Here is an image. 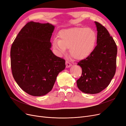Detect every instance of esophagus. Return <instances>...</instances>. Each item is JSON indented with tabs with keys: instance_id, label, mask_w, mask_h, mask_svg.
I'll list each match as a JSON object with an SVG mask.
<instances>
[{
	"instance_id": "34e87169",
	"label": "esophagus",
	"mask_w": 126,
	"mask_h": 126,
	"mask_svg": "<svg viewBox=\"0 0 126 126\" xmlns=\"http://www.w3.org/2000/svg\"><path fill=\"white\" fill-rule=\"evenodd\" d=\"M66 68H69L71 66V64L68 62H66Z\"/></svg>"
}]
</instances>
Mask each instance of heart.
Wrapping results in <instances>:
<instances>
[{"mask_svg":"<svg viewBox=\"0 0 126 126\" xmlns=\"http://www.w3.org/2000/svg\"><path fill=\"white\" fill-rule=\"evenodd\" d=\"M97 38L96 32L90 28H72L61 30L59 39L53 40L52 46L60 56L65 54L67 48H69V54L72 57L82 60L94 51Z\"/></svg>","mask_w":126,"mask_h":126,"instance_id":"obj_1","label":"heart"}]
</instances>
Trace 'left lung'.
Returning a JSON list of instances; mask_svg holds the SVG:
<instances>
[{"label": "left lung", "mask_w": 126, "mask_h": 126, "mask_svg": "<svg viewBox=\"0 0 126 126\" xmlns=\"http://www.w3.org/2000/svg\"><path fill=\"white\" fill-rule=\"evenodd\" d=\"M97 30V46L91 55L81 60V77L77 80L82 92L95 94L105 89L115 74L117 48L115 41L105 27L94 21Z\"/></svg>", "instance_id": "obj_1"}]
</instances>
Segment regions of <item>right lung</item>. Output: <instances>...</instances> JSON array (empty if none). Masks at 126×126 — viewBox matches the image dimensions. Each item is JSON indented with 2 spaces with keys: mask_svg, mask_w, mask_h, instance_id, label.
Masks as SVG:
<instances>
[{
  "mask_svg": "<svg viewBox=\"0 0 126 126\" xmlns=\"http://www.w3.org/2000/svg\"><path fill=\"white\" fill-rule=\"evenodd\" d=\"M55 26L30 21L21 29L11 47V68L15 80L26 93L42 96L52 90L65 60L51 50Z\"/></svg>",
  "mask_w": 126,
  "mask_h": 126,
  "instance_id": "obj_1",
  "label": "right lung"
}]
</instances>
